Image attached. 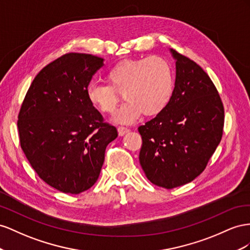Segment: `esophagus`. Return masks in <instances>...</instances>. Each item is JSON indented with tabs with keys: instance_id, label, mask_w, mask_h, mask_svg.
<instances>
[{
	"instance_id": "obj_1",
	"label": "esophagus",
	"mask_w": 250,
	"mask_h": 250,
	"mask_svg": "<svg viewBox=\"0 0 250 250\" xmlns=\"http://www.w3.org/2000/svg\"><path fill=\"white\" fill-rule=\"evenodd\" d=\"M117 130H118L119 136H124L125 133H127V132L130 131V129H127V127H125V126H118Z\"/></svg>"
}]
</instances>
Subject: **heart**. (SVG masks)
Here are the masks:
<instances>
[{"instance_id":"obj_1","label":"heart","mask_w":250,"mask_h":250,"mask_svg":"<svg viewBox=\"0 0 250 250\" xmlns=\"http://www.w3.org/2000/svg\"><path fill=\"white\" fill-rule=\"evenodd\" d=\"M109 84L91 83L85 94L89 103L104 114L115 111L120 93L126 99L115 115V121L131 124L142 113L153 116L160 113L173 94L174 74L170 63L161 56L125 60L105 74Z\"/></svg>"}]
</instances>
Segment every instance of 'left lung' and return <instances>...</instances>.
<instances>
[{"instance_id": "obj_1", "label": "left lung", "mask_w": 250, "mask_h": 250, "mask_svg": "<svg viewBox=\"0 0 250 250\" xmlns=\"http://www.w3.org/2000/svg\"><path fill=\"white\" fill-rule=\"evenodd\" d=\"M176 81L168 104L138 127L140 166L147 179L167 189L181 187L205 169L223 134L224 108L208 73L170 49Z\"/></svg>"}]
</instances>
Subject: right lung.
I'll return each mask as SVG.
<instances>
[{
    "mask_svg": "<svg viewBox=\"0 0 250 250\" xmlns=\"http://www.w3.org/2000/svg\"><path fill=\"white\" fill-rule=\"evenodd\" d=\"M104 59L67 53L34 77L21 106L20 144L42 181L81 194L97 181L105 147L118 136L85 94Z\"/></svg>",
    "mask_w": 250,
    "mask_h": 250,
    "instance_id": "add662e5",
    "label": "right lung"
}]
</instances>
